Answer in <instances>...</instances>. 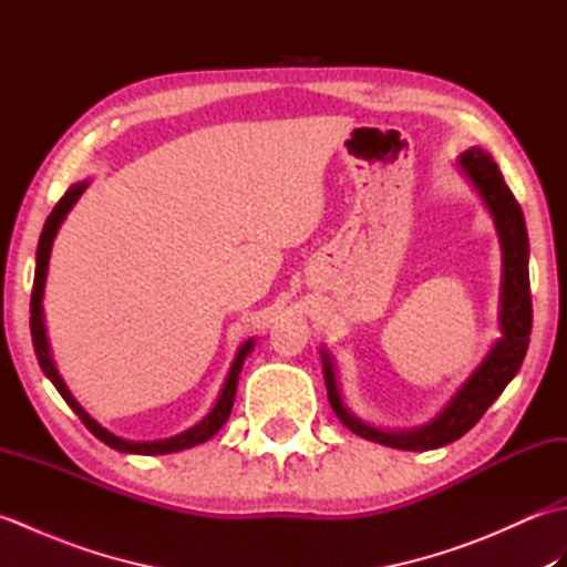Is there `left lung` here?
Wrapping results in <instances>:
<instances>
[{
    "instance_id": "1",
    "label": "left lung",
    "mask_w": 567,
    "mask_h": 567,
    "mask_svg": "<svg viewBox=\"0 0 567 567\" xmlns=\"http://www.w3.org/2000/svg\"><path fill=\"white\" fill-rule=\"evenodd\" d=\"M461 167L473 179L480 197L485 199L492 216H495L502 256H504V275H502V339L492 346L489 355L483 360L470 380L455 392L449 406L431 421L429 426L416 431L388 433L378 431L363 421H358L343 406L339 388H336L333 368L329 355L323 353V378H327L329 402L336 416L358 436L375 441L382 445L402 451H431L441 449L445 443H453L473 429L489 404L497 400L509 380L519 372L522 360L532 336V285H528V236L519 202L514 199L512 189L504 183L497 163L483 151H465L461 155Z\"/></svg>"
}]
</instances>
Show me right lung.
<instances>
[{
	"label": "right lung",
	"mask_w": 567,
	"mask_h": 567,
	"mask_svg": "<svg viewBox=\"0 0 567 567\" xmlns=\"http://www.w3.org/2000/svg\"><path fill=\"white\" fill-rule=\"evenodd\" d=\"M84 187H87V183H78L72 185L63 197H60V202L53 207L51 216L45 219V226H43V234H41V240H39V250H35V275H33V292H31V336H33V351H35V358H39V365L43 368V372L48 378H51V382L55 384V390L63 394V400L70 404L72 412H75L80 416V421L84 426H87L94 436H97L102 443L112 445V449L122 451V453H138V455H161V453H175V451H185V449H192V445L197 443H204L209 441L216 431H219L224 424L228 414H231V406H234V396H236V384H238V372L240 368H244V360L246 355L250 353L252 348V341H246L244 346H240V351L234 360L231 370H228V378L224 382V390L219 394V400H216L212 412L204 416L197 426L187 429L185 433H177V436L173 439H165V441H153V443H134V441H124L114 436V433H110L106 429H102L97 421L90 419V414L84 412V409L72 400V394L68 392L65 382L60 380L58 370L53 365L51 360V353H48V339H45V327H43V287H45V272H48V258H51V248H53V238L58 234L60 228V221L65 219V214L72 209V204H75L80 199V195L84 192Z\"/></svg>",
	"instance_id": "1"
}]
</instances>
